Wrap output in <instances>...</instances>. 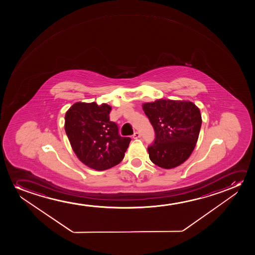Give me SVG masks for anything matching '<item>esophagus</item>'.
<instances>
[{"instance_id":"esophagus-1","label":"esophagus","mask_w":255,"mask_h":255,"mask_svg":"<svg viewBox=\"0 0 255 255\" xmlns=\"http://www.w3.org/2000/svg\"><path fill=\"white\" fill-rule=\"evenodd\" d=\"M140 136H141V134L139 132H137V131L133 134V138L134 139H137V138H139Z\"/></svg>"}]
</instances>
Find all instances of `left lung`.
<instances>
[{
    "label": "left lung",
    "instance_id": "1",
    "mask_svg": "<svg viewBox=\"0 0 255 255\" xmlns=\"http://www.w3.org/2000/svg\"><path fill=\"white\" fill-rule=\"evenodd\" d=\"M142 107L156 134L153 144L148 147L150 161L159 167L172 169L187 160L202 124L198 106L191 101L160 98Z\"/></svg>",
    "mask_w": 255,
    "mask_h": 255
}]
</instances>
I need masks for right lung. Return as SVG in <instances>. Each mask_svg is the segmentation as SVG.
Instances as JSON below:
<instances>
[{
  "instance_id": "right-lung-1",
  "label": "right lung",
  "mask_w": 255,
  "mask_h": 255,
  "mask_svg": "<svg viewBox=\"0 0 255 255\" xmlns=\"http://www.w3.org/2000/svg\"><path fill=\"white\" fill-rule=\"evenodd\" d=\"M111 111L107 104L77 102L65 114L64 129L72 150L83 164L96 171L119 164L130 142L110 121Z\"/></svg>"
}]
</instances>
